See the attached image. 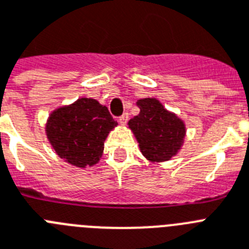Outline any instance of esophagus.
<instances>
[{
  "mask_svg": "<svg viewBox=\"0 0 249 249\" xmlns=\"http://www.w3.org/2000/svg\"><path fill=\"white\" fill-rule=\"evenodd\" d=\"M127 120H129V114H127V112H125V114H123V115L119 118V124L125 125L127 123Z\"/></svg>",
  "mask_w": 249,
  "mask_h": 249,
  "instance_id": "obj_1",
  "label": "esophagus"
}]
</instances>
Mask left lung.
<instances>
[{
    "label": "left lung",
    "mask_w": 249,
    "mask_h": 249,
    "mask_svg": "<svg viewBox=\"0 0 249 249\" xmlns=\"http://www.w3.org/2000/svg\"><path fill=\"white\" fill-rule=\"evenodd\" d=\"M137 107L140 112L130 119L127 125L142 154L151 163L170 160L184 144L185 123L155 98L139 99Z\"/></svg>",
    "instance_id": "left-lung-1"
}]
</instances>
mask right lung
Segmentation results:
<instances>
[{
  "label": "right lung",
  "mask_w": 249,
  "mask_h": 249,
  "mask_svg": "<svg viewBox=\"0 0 249 249\" xmlns=\"http://www.w3.org/2000/svg\"><path fill=\"white\" fill-rule=\"evenodd\" d=\"M118 123L105 105L91 98H80L51 111L46 137L55 153L66 163L85 169L98 164L104 142Z\"/></svg>",
  "instance_id": "add662e5"
}]
</instances>
